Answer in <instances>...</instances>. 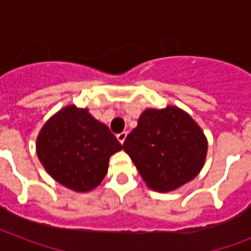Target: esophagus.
<instances>
[{
	"label": "esophagus",
	"mask_w": 251,
	"mask_h": 251,
	"mask_svg": "<svg viewBox=\"0 0 251 251\" xmlns=\"http://www.w3.org/2000/svg\"><path fill=\"white\" fill-rule=\"evenodd\" d=\"M126 135H127V133H126V131H122V133L117 134V139L121 142V143H124V142H125V139H126Z\"/></svg>",
	"instance_id": "esophagus-1"
}]
</instances>
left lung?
Segmentation results:
<instances>
[{
  "instance_id": "8db88e82",
  "label": "left lung",
  "mask_w": 251,
  "mask_h": 251,
  "mask_svg": "<svg viewBox=\"0 0 251 251\" xmlns=\"http://www.w3.org/2000/svg\"><path fill=\"white\" fill-rule=\"evenodd\" d=\"M122 149L151 189L171 191L202 169L207 139L189 114L167 106L145 110Z\"/></svg>"
}]
</instances>
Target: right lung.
Masks as SVG:
<instances>
[{"label":"right lung","mask_w":251,"mask_h":251,"mask_svg":"<svg viewBox=\"0 0 251 251\" xmlns=\"http://www.w3.org/2000/svg\"><path fill=\"white\" fill-rule=\"evenodd\" d=\"M122 149L109 127L87 109L66 106L41 129L37 156L49 175L75 191H88L101 182L109 157Z\"/></svg>","instance_id":"1"}]
</instances>
